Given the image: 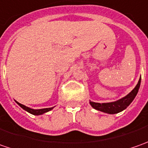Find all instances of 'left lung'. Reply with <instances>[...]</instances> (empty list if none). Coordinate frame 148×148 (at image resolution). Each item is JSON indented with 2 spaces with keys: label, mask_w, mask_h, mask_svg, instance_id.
<instances>
[{
  "label": "left lung",
  "mask_w": 148,
  "mask_h": 148,
  "mask_svg": "<svg viewBox=\"0 0 148 148\" xmlns=\"http://www.w3.org/2000/svg\"><path fill=\"white\" fill-rule=\"evenodd\" d=\"M140 84H141V77H140L138 82L137 84V86L134 87V90L129 94L127 95L126 96L123 97L122 99H119L117 101L110 102V103H102V104L90 101V104L94 109L101 111V112H104V113L110 114L119 113L123 110H125L128 105L132 103V101L134 100L135 96L137 95L138 92Z\"/></svg>",
  "instance_id": "8db88e82"
}]
</instances>
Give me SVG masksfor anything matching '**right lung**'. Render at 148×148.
I'll list each match as a JSON object with an SVG mask.
<instances>
[{"mask_svg":"<svg viewBox=\"0 0 148 148\" xmlns=\"http://www.w3.org/2000/svg\"><path fill=\"white\" fill-rule=\"evenodd\" d=\"M18 105H20V107L23 109V110H25L27 112H29V113H30L32 114H34V115H40V114H43L44 113H46V112H49L51 110H53V107H52V108H46V109H40V110H34V109H31V108H29V107H27L25 105H22V104H20L19 102H17V101H15Z\"/></svg>","mask_w":148,"mask_h":148,"instance_id":"1","label":"right lung"}]
</instances>
